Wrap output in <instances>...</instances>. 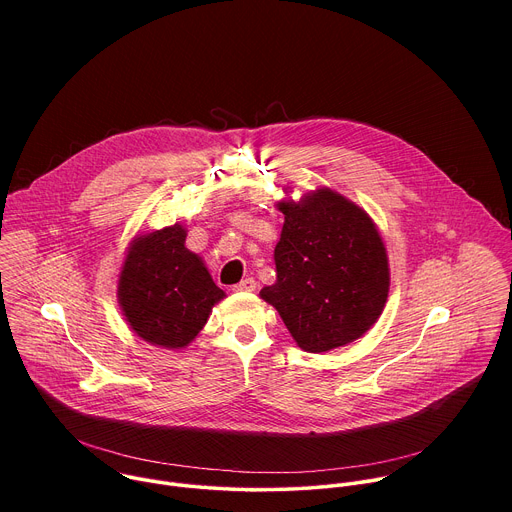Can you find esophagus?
I'll return each instance as SVG.
<instances>
[{"label":"esophagus","mask_w":512,"mask_h":512,"mask_svg":"<svg viewBox=\"0 0 512 512\" xmlns=\"http://www.w3.org/2000/svg\"><path fill=\"white\" fill-rule=\"evenodd\" d=\"M255 287H257V281L253 277H247L241 283H237L233 289L235 291H255Z\"/></svg>","instance_id":"1"}]
</instances>
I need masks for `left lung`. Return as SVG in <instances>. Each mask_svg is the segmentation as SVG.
Segmentation results:
<instances>
[{
    "label": "left lung",
    "instance_id": "1",
    "mask_svg": "<svg viewBox=\"0 0 512 512\" xmlns=\"http://www.w3.org/2000/svg\"><path fill=\"white\" fill-rule=\"evenodd\" d=\"M277 279L259 291L306 352H326L367 332L389 296V261L373 218L330 188L281 200Z\"/></svg>",
    "mask_w": 512,
    "mask_h": 512
}]
</instances>
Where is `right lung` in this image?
<instances>
[{
	"label": "right lung",
	"mask_w": 512,
	"mask_h": 512,
	"mask_svg": "<svg viewBox=\"0 0 512 512\" xmlns=\"http://www.w3.org/2000/svg\"><path fill=\"white\" fill-rule=\"evenodd\" d=\"M186 229L166 227L131 241L117 298L131 330L162 348H184L204 328L212 306L225 298L202 259L188 251Z\"/></svg>",
	"instance_id": "add662e5"
}]
</instances>
